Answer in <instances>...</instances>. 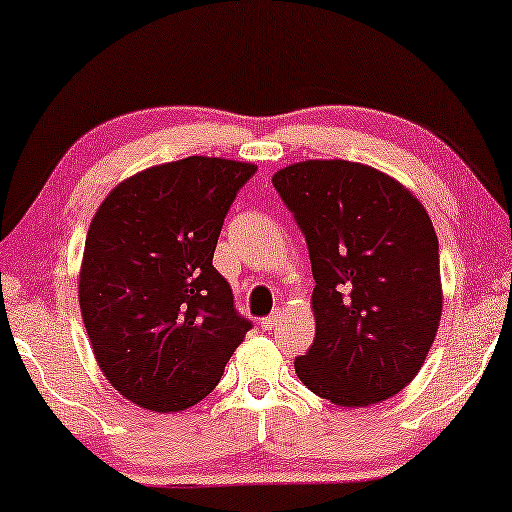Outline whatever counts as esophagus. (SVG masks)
<instances>
[{"mask_svg":"<svg viewBox=\"0 0 512 512\" xmlns=\"http://www.w3.org/2000/svg\"><path fill=\"white\" fill-rule=\"evenodd\" d=\"M281 325V311L274 309L270 316L261 320V327L265 329V332H272V329H277Z\"/></svg>","mask_w":512,"mask_h":512,"instance_id":"34e87169","label":"esophagus"}]
</instances>
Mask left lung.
<instances>
[{"mask_svg": "<svg viewBox=\"0 0 512 512\" xmlns=\"http://www.w3.org/2000/svg\"><path fill=\"white\" fill-rule=\"evenodd\" d=\"M309 247L316 338L297 377L341 407L396 396L421 371L442 318L428 212L382 171L309 160L272 178Z\"/></svg>", "mask_w": 512, "mask_h": 512, "instance_id": "left-lung-1", "label": "left lung"}]
</instances>
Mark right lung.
I'll use <instances>...</instances> for the list:
<instances>
[{
  "instance_id": "obj_1",
  "label": "right lung",
  "mask_w": 512,
  "mask_h": 512,
  "mask_svg": "<svg viewBox=\"0 0 512 512\" xmlns=\"http://www.w3.org/2000/svg\"><path fill=\"white\" fill-rule=\"evenodd\" d=\"M254 164L192 155L121 183L86 233L80 309L109 384L153 412L187 410L251 329L212 267Z\"/></svg>"
}]
</instances>
